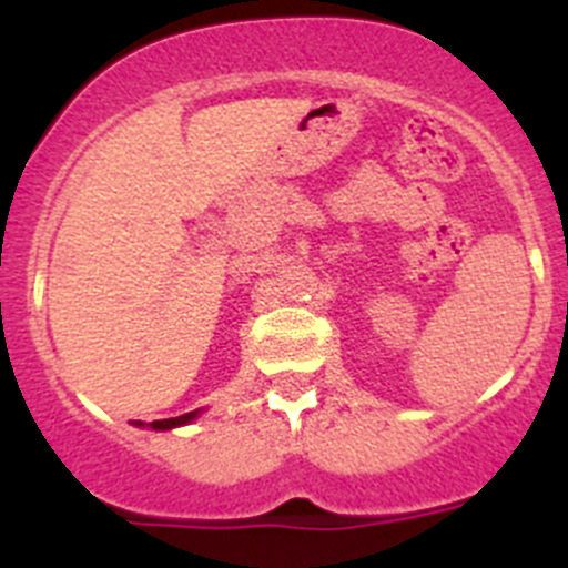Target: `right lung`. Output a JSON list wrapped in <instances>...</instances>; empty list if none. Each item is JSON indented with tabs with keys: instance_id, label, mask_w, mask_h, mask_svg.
Instances as JSON below:
<instances>
[{
	"instance_id": "1",
	"label": "right lung",
	"mask_w": 568,
	"mask_h": 568,
	"mask_svg": "<svg viewBox=\"0 0 568 568\" xmlns=\"http://www.w3.org/2000/svg\"><path fill=\"white\" fill-rule=\"evenodd\" d=\"M194 417H197V412H186V415H181V417H168V420H153L151 423V428H175V426H183V423H189V420H194ZM136 426H142V420H134Z\"/></svg>"
}]
</instances>
